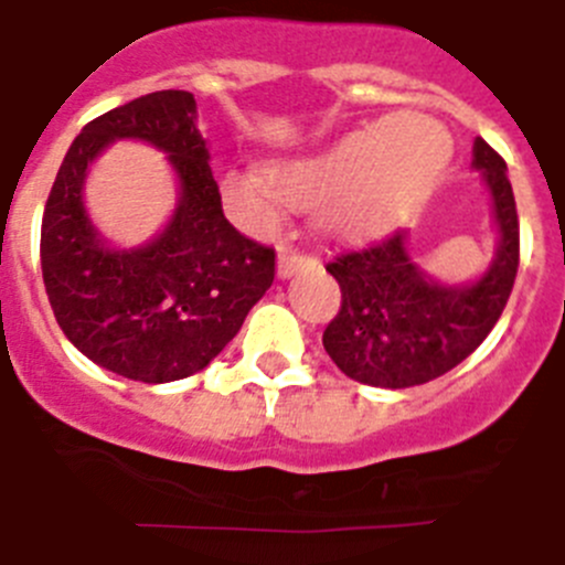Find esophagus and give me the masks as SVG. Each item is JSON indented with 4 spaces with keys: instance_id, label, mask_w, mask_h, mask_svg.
Listing matches in <instances>:
<instances>
[{
    "instance_id": "esophagus-1",
    "label": "esophagus",
    "mask_w": 565,
    "mask_h": 565,
    "mask_svg": "<svg viewBox=\"0 0 565 565\" xmlns=\"http://www.w3.org/2000/svg\"><path fill=\"white\" fill-rule=\"evenodd\" d=\"M311 266H317V257H313V254L299 252V248H294V246H282V248H279L277 274L282 279L291 277V274H297L299 268H311Z\"/></svg>"
}]
</instances>
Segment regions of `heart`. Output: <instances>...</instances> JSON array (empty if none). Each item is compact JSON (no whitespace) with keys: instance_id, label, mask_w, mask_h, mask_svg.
Returning a JSON list of instances; mask_svg holds the SVG:
<instances>
[{"instance_id":"heart-1","label":"heart","mask_w":565,"mask_h":565,"mask_svg":"<svg viewBox=\"0 0 565 565\" xmlns=\"http://www.w3.org/2000/svg\"><path fill=\"white\" fill-rule=\"evenodd\" d=\"M450 138L430 118L396 115L353 129L308 158L226 174V198L252 226H271L279 206H328L339 232H373L427 201L450 167Z\"/></svg>"}]
</instances>
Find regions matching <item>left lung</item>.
<instances>
[{"mask_svg": "<svg viewBox=\"0 0 565 565\" xmlns=\"http://www.w3.org/2000/svg\"><path fill=\"white\" fill-rule=\"evenodd\" d=\"M472 154L501 234L492 266L472 286H438L411 259L402 228L333 254L326 271L342 288V306L322 344L344 376L391 391L433 382L461 364L501 319L521 263L515 194L507 161L483 138Z\"/></svg>", "mask_w": 565, "mask_h": 565, "instance_id": "1", "label": "left lung"}]
</instances>
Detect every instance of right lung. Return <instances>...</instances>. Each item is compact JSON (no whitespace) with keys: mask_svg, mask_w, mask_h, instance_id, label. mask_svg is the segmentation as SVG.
I'll return each instance as SVG.
<instances>
[{"mask_svg":"<svg viewBox=\"0 0 565 565\" xmlns=\"http://www.w3.org/2000/svg\"><path fill=\"white\" fill-rule=\"evenodd\" d=\"M186 89H158L98 115L64 154L42 217V277L64 337L107 371L163 384L203 371L274 282V248L226 221ZM118 137L170 154L182 201L161 238L115 253L83 212L92 158Z\"/></svg>","mask_w":565,"mask_h":565,"instance_id":"add662e5","label":"right lung"}]
</instances>
